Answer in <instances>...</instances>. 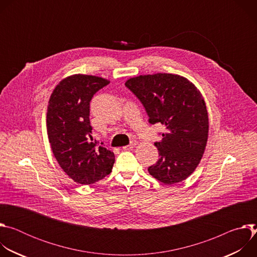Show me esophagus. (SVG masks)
<instances>
[{"instance_id":"obj_1","label":"esophagus","mask_w":257,"mask_h":257,"mask_svg":"<svg viewBox=\"0 0 257 257\" xmlns=\"http://www.w3.org/2000/svg\"><path fill=\"white\" fill-rule=\"evenodd\" d=\"M136 145V141H132L129 145H126V146H123V150L124 151H129V150H132L133 148H135Z\"/></svg>"}]
</instances>
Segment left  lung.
<instances>
[{
	"mask_svg": "<svg viewBox=\"0 0 257 257\" xmlns=\"http://www.w3.org/2000/svg\"><path fill=\"white\" fill-rule=\"evenodd\" d=\"M125 85L138 97L151 124L166 127L156 142L160 159L149 173L172 185L189 177L201 161L208 136V115L204 99L187 78L157 73L130 78Z\"/></svg>",
	"mask_w": 257,
	"mask_h": 257,
	"instance_id": "obj_1",
	"label": "left lung"
}]
</instances>
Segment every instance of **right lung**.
<instances>
[{"label": "right lung", "instance_id": "add662e5", "mask_svg": "<svg viewBox=\"0 0 257 257\" xmlns=\"http://www.w3.org/2000/svg\"><path fill=\"white\" fill-rule=\"evenodd\" d=\"M108 80L83 74L66 77L53 90L47 130L53 154L63 171L78 184L89 185L112 172L115 155L91 136L89 102Z\"/></svg>", "mask_w": 257, "mask_h": 257}]
</instances>
